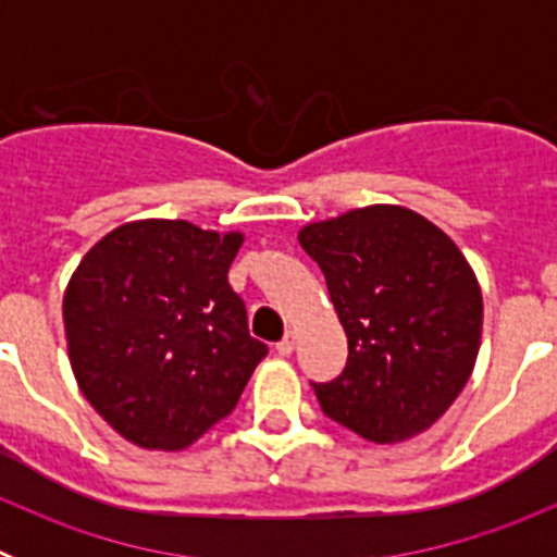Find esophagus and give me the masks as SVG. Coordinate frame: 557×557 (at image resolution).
I'll use <instances>...</instances> for the list:
<instances>
[{
	"label": "esophagus",
	"mask_w": 557,
	"mask_h": 557,
	"mask_svg": "<svg viewBox=\"0 0 557 557\" xmlns=\"http://www.w3.org/2000/svg\"><path fill=\"white\" fill-rule=\"evenodd\" d=\"M293 348H295V332H287L282 339H278V343H275V351L282 354V357H289V354H293Z\"/></svg>",
	"instance_id": "esophagus-1"
}]
</instances>
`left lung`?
I'll list each match as a JSON object with an SVG mask.
<instances>
[{
  "label": "left lung",
  "instance_id": "obj_1",
  "mask_svg": "<svg viewBox=\"0 0 557 557\" xmlns=\"http://www.w3.org/2000/svg\"><path fill=\"white\" fill-rule=\"evenodd\" d=\"M301 248L326 275L348 362L312 382L321 410L373 444L430 430L474 371L482 293L444 231L405 206L309 223Z\"/></svg>",
  "mask_w": 557,
  "mask_h": 557
}]
</instances>
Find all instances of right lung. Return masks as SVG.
I'll return each instance as SVG.
<instances>
[{
  "instance_id": "right-lung-1",
  "label": "right lung",
  "mask_w": 557,
  "mask_h": 557,
  "mask_svg": "<svg viewBox=\"0 0 557 557\" xmlns=\"http://www.w3.org/2000/svg\"><path fill=\"white\" fill-rule=\"evenodd\" d=\"M243 234L136 220L83 256L66 293L83 396L141 449L178 451L236 407L268 346L250 337L228 268Z\"/></svg>"
}]
</instances>
